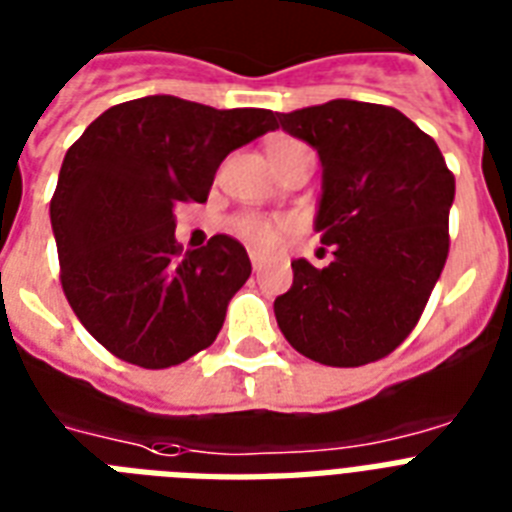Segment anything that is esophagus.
Segmentation results:
<instances>
[{
    "mask_svg": "<svg viewBox=\"0 0 512 512\" xmlns=\"http://www.w3.org/2000/svg\"><path fill=\"white\" fill-rule=\"evenodd\" d=\"M248 256H251L253 269H256V272H261V269H264V264H267V256H264L261 251H248Z\"/></svg>",
    "mask_w": 512,
    "mask_h": 512,
    "instance_id": "34e87169",
    "label": "esophagus"
}]
</instances>
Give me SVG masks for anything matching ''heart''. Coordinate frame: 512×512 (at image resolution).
<instances>
[{"label": "heart", "mask_w": 512, "mask_h": 512, "mask_svg": "<svg viewBox=\"0 0 512 512\" xmlns=\"http://www.w3.org/2000/svg\"><path fill=\"white\" fill-rule=\"evenodd\" d=\"M301 142H293V140H280L275 142V145L269 147V155L272 153H280V150H288V147H298ZM240 232H243L251 243L256 245H272L277 240V224L267 222V219H256V216H251V219H243L240 222Z\"/></svg>", "instance_id": "b5f03b06"}]
</instances>
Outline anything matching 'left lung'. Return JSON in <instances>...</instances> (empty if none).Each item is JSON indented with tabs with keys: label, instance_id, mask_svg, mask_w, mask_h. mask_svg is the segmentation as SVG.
I'll return each mask as SVG.
<instances>
[{
	"label": "left lung",
	"instance_id": "left-lung-1",
	"mask_svg": "<svg viewBox=\"0 0 512 512\" xmlns=\"http://www.w3.org/2000/svg\"><path fill=\"white\" fill-rule=\"evenodd\" d=\"M277 118L320 155L314 230L333 248L322 269L290 261L277 325L320 365L383 359L418 325L444 269L455 177L439 145L388 105L330 100Z\"/></svg>",
	"mask_w": 512,
	"mask_h": 512
}]
</instances>
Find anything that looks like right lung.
Masks as SVG:
<instances>
[{
    "label": "right lung",
    "mask_w": 512,
    "mask_h": 512,
    "mask_svg": "<svg viewBox=\"0 0 512 512\" xmlns=\"http://www.w3.org/2000/svg\"><path fill=\"white\" fill-rule=\"evenodd\" d=\"M275 129L272 110L150 94L108 108L73 142L49 219L65 298L110 354L163 370L216 341L251 259L230 235L179 251L177 206L203 203L219 163Z\"/></svg>",
    "instance_id": "1"
}]
</instances>
